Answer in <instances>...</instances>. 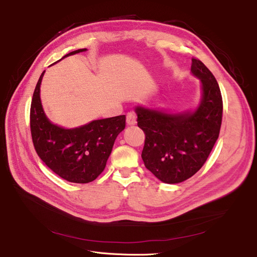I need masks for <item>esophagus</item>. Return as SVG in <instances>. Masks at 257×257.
Masks as SVG:
<instances>
[{
	"mask_svg": "<svg viewBox=\"0 0 257 257\" xmlns=\"http://www.w3.org/2000/svg\"><path fill=\"white\" fill-rule=\"evenodd\" d=\"M126 123L128 125H135L136 122V114L134 112H127L126 114Z\"/></svg>",
	"mask_w": 257,
	"mask_h": 257,
	"instance_id": "34e87169",
	"label": "esophagus"
}]
</instances>
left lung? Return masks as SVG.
<instances>
[{
	"label": "left lung",
	"mask_w": 257,
	"mask_h": 257,
	"mask_svg": "<svg viewBox=\"0 0 257 257\" xmlns=\"http://www.w3.org/2000/svg\"><path fill=\"white\" fill-rule=\"evenodd\" d=\"M191 73L200 80L201 95L193 109L170 111L135 107L137 125L146 134L142 159L147 169L168 184L185 181L203 167L220 134L223 102L214 76L192 59Z\"/></svg>",
	"instance_id": "obj_1"
}]
</instances>
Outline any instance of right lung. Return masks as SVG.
I'll return each instance as SVG.
<instances>
[{
	"mask_svg": "<svg viewBox=\"0 0 257 257\" xmlns=\"http://www.w3.org/2000/svg\"><path fill=\"white\" fill-rule=\"evenodd\" d=\"M87 50L72 51L62 59ZM44 74L45 71L37 81L31 104L30 124L35 150L45 164L61 178L74 183L92 182L103 173L115 138L125 128V115L93 120L73 128L52 123L41 100Z\"/></svg>",
	"mask_w": 257,
	"mask_h": 257,
	"instance_id": "right-lung-1",
	"label": "right lung"
}]
</instances>
